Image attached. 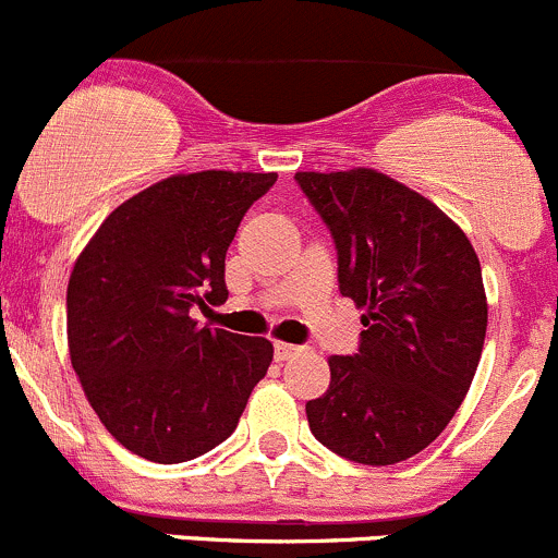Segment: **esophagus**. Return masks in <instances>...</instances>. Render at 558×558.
<instances>
[{
    "label": "esophagus",
    "instance_id": "1",
    "mask_svg": "<svg viewBox=\"0 0 558 558\" xmlns=\"http://www.w3.org/2000/svg\"><path fill=\"white\" fill-rule=\"evenodd\" d=\"M274 352H277V361H290L298 352H303V347L290 344V341H277V344H274Z\"/></svg>",
    "mask_w": 558,
    "mask_h": 558
}]
</instances>
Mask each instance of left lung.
Returning <instances> with one entry per match:
<instances>
[{
	"label": "left lung",
	"mask_w": 558,
	"mask_h": 558,
	"mask_svg": "<svg viewBox=\"0 0 558 558\" xmlns=\"http://www.w3.org/2000/svg\"><path fill=\"white\" fill-rule=\"evenodd\" d=\"M339 252V290L363 308L355 355H330L308 401L314 437L388 466L434 442L483 355L488 301L466 233L421 192L372 168L295 173Z\"/></svg>",
	"instance_id": "left-lung-1"
}]
</instances>
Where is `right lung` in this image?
<instances>
[{
    "label": "right lung",
    "instance_id": "right-lung-1",
    "mask_svg": "<svg viewBox=\"0 0 558 558\" xmlns=\"http://www.w3.org/2000/svg\"><path fill=\"white\" fill-rule=\"evenodd\" d=\"M277 173H175L105 217L68 284V347L116 442L181 464L239 426L274 361L263 336L201 328L192 306L228 298L225 255Z\"/></svg>",
    "mask_w": 558,
    "mask_h": 558
}]
</instances>
